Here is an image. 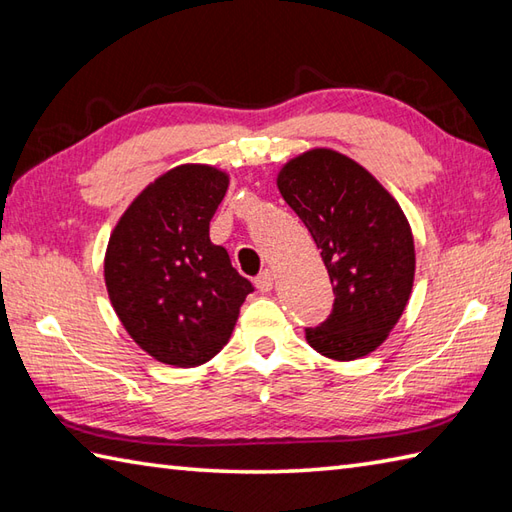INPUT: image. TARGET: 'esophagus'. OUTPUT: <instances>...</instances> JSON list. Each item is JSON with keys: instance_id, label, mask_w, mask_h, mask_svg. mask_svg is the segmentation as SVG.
I'll return each instance as SVG.
<instances>
[{"instance_id": "obj_1", "label": "esophagus", "mask_w": 512, "mask_h": 512, "mask_svg": "<svg viewBox=\"0 0 512 512\" xmlns=\"http://www.w3.org/2000/svg\"><path fill=\"white\" fill-rule=\"evenodd\" d=\"M274 282H276V276L271 274L269 269H265L263 274H260V276L254 280V285H256V289H258L260 293H269L271 289H274Z\"/></svg>"}]
</instances>
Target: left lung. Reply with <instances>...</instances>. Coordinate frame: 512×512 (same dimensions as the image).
Segmentation results:
<instances>
[{
    "instance_id": "1",
    "label": "left lung",
    "mask_w": 512,
    "mask_h": 512,
    "mask_svg": "<svg viewBox=\"0 0 512 512\" xmlns=\"http://www.w3.org/2000/svg\"><path fill=\"white\" fill-rule=\"evenodd\" d=\"M276 184L322 249L335 293L331 315L306 328V342L335 361L370 355L414 287V236L401 206L366 168L333 149L293 157Z\"/></svg>"
}]
</instances>
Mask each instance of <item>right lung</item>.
Listing matches in <instances>:
<instances>
[{
    "label": "right lung",
    "mask_w": 512,
    "mask_h": 512,
    "mask_svg": "<svg viewBox=\"0 0 512 512\" xmlns=\"http://www.w3.org/2000/svg\"><path fill=\"white\" fill-rule=\"evenodd\" d=\"M230 175L181 164L146 186L113 227L105 285L131 339L166 366L195 368L230 339L252 282L210 241Z\"/></svg>",
    "instance_id": "1"
}]
</instances>
